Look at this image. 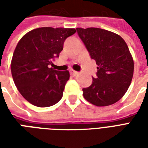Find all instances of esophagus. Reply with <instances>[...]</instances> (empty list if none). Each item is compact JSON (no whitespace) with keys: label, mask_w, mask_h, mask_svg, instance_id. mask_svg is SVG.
Segmentation results:
<instances>
[{"label":"esophagus","mask_w":148,"mask_h":148,"mask_svg":"<svg viewBox=\"0 0 148 148\" xmlns=\"http://www.w3.org/2000/svg\"><path fill=\"white\" fill-rule=\"evenodd\" d=\"M70 73H71V75H73V76H76V75L78 74V72H77V71H74V70H71V71H70Z\"/></svg>","instance_id":"34e87169"}]
</instances>
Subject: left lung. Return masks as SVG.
<instances>
[{"instance_id":"1","label":"left lung","mask_w":148,"mask_h":148,"mask_svg":"<svg viewBox=\"0 0 148 148\" xmlns=\"http://www.w3.org/2000/svg\"><path fill=\"white\" fill-rule=\"evenodd\" d=\"M77 34L97 65V77L82 89L87 101L96 106L117 102L127 92L134 72V61L122 37L97 27H77Z\"/></svg>"}]
</instances>
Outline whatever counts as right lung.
<instances>
[{
	"mask_svg": "<svg viewBox=\"0 0 148 148\" xmlns=\"http://www.w3.org/2000/svg\"><path fill=\"white\" fill-rule=\"evenodd\" d=\"M75 32L74 28L39 27L18 42L12 58V76L19 92L32 105L49 107L61 100L70 73L51 66L62 51L65 39Z\"/></svg>",
	"mask_w": 148,
	"mask_h": 148,
	"instance_id": "1",
	"label": "right lung"
}]
</instances>
